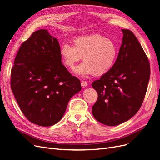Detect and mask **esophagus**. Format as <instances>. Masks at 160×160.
<instances>
[{
    "mask_svg": "<svg viewBox=\"0 0 160 160\" xmlns=\"http://www.w3.org/2000/svg\"><path fill=\"white\" fill-rule=\"evenodd\" d=\"M81 87L82 88H86L87 86H88V82L85 81H82L81 83Z\"/></svg>",
    "mask_w": 160,
    "mask_h": 160,
    "instance_id": "obj_1",
    "label": "esophagus"
}]
</instances>
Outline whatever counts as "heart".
I'll use <instances>...</instances> for the list:
<instances>
[{"label":"heart","mask_w":160,"mask_h":160,"mask_svg":"<svg viewBox=\"0 0 160 160\" xmlns=\"http://www.w3.org/2000/svg\"><path fill=\"white\" fill-rule=\"evenodd\" d=\"M118 54L115 43L100 35L75 38L73 46L65 43L60 49L63 63L70 69L73 68L83 57L84 62L75 69V73L81 76L107 73L113 67Z\"/></svg>","instance_id":"1"}]
</instances>
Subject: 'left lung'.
I'll return each mask as SVG.
<instances>
[{
	"label": "left lung",
	"mask_w": 160,
	"mask_h": 160,
	"mask_svg": "<svg viewBox=\"0 0 160 160\" xmlns=\"http://www.w3.org/2000/svg\"><path fill=\"white\" fill-rule=\"evenodd\" d=\"M122 31V46L113 67L92 83L98 94L92 113L108 126L127 122L137 113L150 77L149 62L138 38L129 30Z\"/></svg>",
	"instance_id": "8db88e82"
}]
</instances>
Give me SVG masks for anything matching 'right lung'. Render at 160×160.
I'll use <instances>...</instances> for the list:
<instances>
[{
	"label": "right lung",
	"mask_w": 160,
	"mask_h": 160,
	"mask_svg": "<svg viewBox=\"0 0 160 160\" xmlns=\"http://www.w3.org/2000/svg\"><path fill=\"white\" fill-rule=\"evenodd\" d=\"M11 89L31 122L51 126L63 117L81 82L61 62L60 45L47 30L34 32L19 49L11 70Z\"/></svg>",
	"instance_id": "right-lung-1"
}]
</instances>
